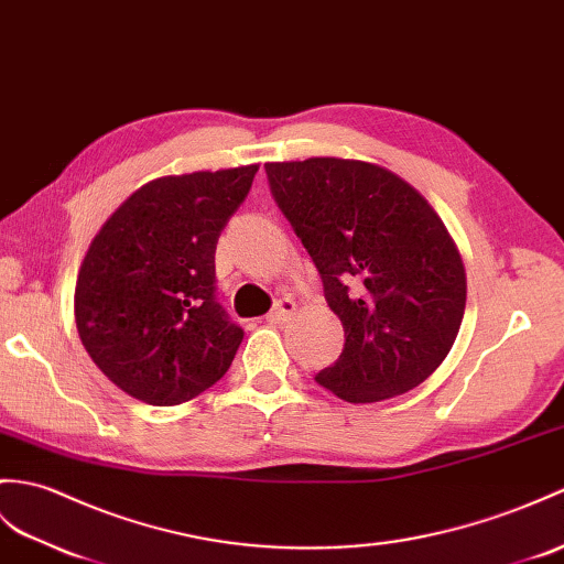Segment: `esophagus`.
Masks as SVG:
<instances>
[{"label":"esophagus","instance_id":"obj_1","mask_svg":"<svg viewBox=\"0 0 564 564\" xmlns=\"http://www.w3.org/2000/svg\"><path fill=\"white\" fill-rule=\"evenodd\" d=\"M295 314V303L291 297H281L279 303H276V307H273L269 314H267V322H271V324H283V322H288Z\"/></svg>","mask_w":564,"mask_h":564}]
</instances>
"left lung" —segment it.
Wrapping results in <instances>:
<instances>
[{
	"label": "left lung",
	"mask_w": 564,
	"mask_h": 564,
	"mask_svg": "<svg viewBox=\"0 0 564 564\" xmlns=\"http://www.w3.org/2000/svg\"><path fill=\"white\" fill-rule=\"evenodd\" d=\"M273 199L344 324V352L317 382L348 403L405 394L454 346L466 271L435 208L387 167L348 159L267 163Z\"/></svg>",
	"instance_id": "left-lung-1"
}]
</instances>
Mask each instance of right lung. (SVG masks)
Returning a JSON list of instances; mask_svg holds the SVG:
<instances>
[{"label":"right lung","instance_id":"right-lung-1","mask_svg":"<svg viewBox=\"0 0 564 564\" xmlns=\"http://www.w3.org/2000/svg\"><path fill=\"white\" fill-rule=\"evenodd\" d=\"M257 170L151 180L90 242L76 279V329L124 394L177 405L228 372L245 332L216 300V242Z\"/></svg>","mask_w":564,"mask_h":564}]
</instances>
